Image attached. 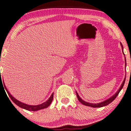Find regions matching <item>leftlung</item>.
Segmentation results:
<instances>
[{
    "mask_svg": "<svg viewBox=\"0 0 131 131\" xmlns=\"http://www.w3.org/2000/svg\"><path fill=\"white\" fill-rule=\"evenodd\" d=\"M120 45H121V47H122V50H123V45L122 44V43H120ZM126 58H125V67L126 66ZM125 80H126V76H125V78L124 80H123L122 84H121V86H120L119 89L117 90V92H116V93L114 94V95H113L112 96L110 97V98L107 99V100L103 101V102H99V103H97V104H93V103H89V102H86V101H83V99H82L81 97H80V96L78 95V94L77 92H76V94H77V98L78 99V101H80V102L82 104H83V105H86V106H88V107H94V108H99V107H104V106H106L107 105H108L109 104H110L111 102H112L114 100L115 98L117 96V95H118V93H119V92H120V90L122 89L123 86H124V84H125Z\"/></svg>",
    "mask_w": 131,
    "mask_h": 131,
    "instance_id": "8db88e82",
    "label": "left lung"
}]
</instances>
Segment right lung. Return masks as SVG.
<instances>
[{
    "mask_svg": "<svg viewBox=\"0 0 131 131\" xmlns=\"http://www.w3.org/2000/svg\"><path fill=\"white\" fill-rule=\"evenodd\" d=\"M2 78H1V80ZM5 90L7 91V93H8V95L9 96L10 98L11 99V100L13 101L14 103L16 104L17 105H18V107H20V108H23V109H25V110H27L28 111H38V110H42V109H44V108H47L48 106H49L50 104H51V102L52 101H53V95H54V93H52V95H51V96L49 97V99H48L47 101H46V102H43V103L41 104H39V105H27V104H24V103H23V102H20V101H19L17 100L14 97H13V96H12L11 94H10L9 92H8V90H7V89L6 88V86H5Z\"/></svg>",
    "mask_w": 131,
    "mask_h": 131,
    "instance_id": "1",
    "label": "right lung"
}]
</instances>
